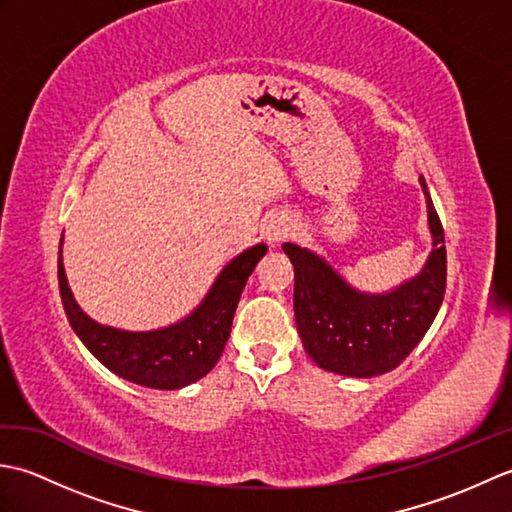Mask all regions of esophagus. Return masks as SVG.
<instances>
[{
  "instance_id": "obj_1",
  "label": "esophagus",
  "mask_w": 512,
  "mask_h": 512,
  "mask_svg": "<svg viewBox=\"0 0 512 512\" xmlns=\"http://www.w3.org/2000/svg\"><path fill=\"white\" fill-rule=\"evenodd\" d=\"M292 220L290 217H286V215H275V217H270V220L264 224V228H262V233H264V237L268 239V244H279V242H284V239L292 233Z\"/></svg>"
}]
</instances>
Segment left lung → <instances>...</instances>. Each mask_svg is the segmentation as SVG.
Returning a JSON list of instances; mask_svg holds the SVG:
<instances>
[{
    "label": "left lung",
    "mask_w": 512,
    "mask_h": 512,
    "mask_svg": "<svg viewBox=\"0 0 512 512\" xmlns=\"http://www.w3.org/2000/svg\"><path fill=\"white\" fill-rule=\"evenodd\" d=\"M433 248L416 277L383 295L358 292L323 257L292 242L284 253L295 266V319L308 356L321 369L372 378L398 367L431 328L447 290V248L427 182Z\"/></svg>",
    "instance_id": "left-lung-1"
}]
</instances>
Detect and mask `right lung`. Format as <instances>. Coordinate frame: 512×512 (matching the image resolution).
I'll use <instances>...</instances> for the list:
<instances>
[{
    "instance_id": "add662e5",
    "label": "right lung",
    "mask_w": 512,
    "mask_h": 512,
    "mask_svg": "<svg viewBox=\"0 0 512 512\" xmlns=\"http://www.w3.org/2000/svg\"><path fill=\"white\" fill-rule=\"evenodd\" d=\"M266 250V244H257L239 253L189 317L160 330L129 332L90 319L74 301L59 250L61 301L76 336L110 372L151 389H180L209 374L220 361L239 297Z\"/></svg>"
}]
</instances>
